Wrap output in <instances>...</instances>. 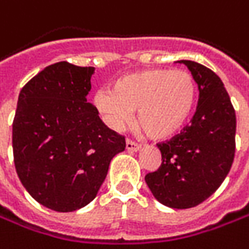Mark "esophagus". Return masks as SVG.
Wrapping results in <instances>:
<instances>
[{
	"label": "esophagus",
	"instance_id": "esophagus-1",
	"mask_svg": "<svg viewBox=\"0 0 249 249\" xmlns=\"http://www.w3.org/2000/svg\"><path fill=\"white\" fill-rule=\"evenodd\" d=\"M126 148L129 151H139L142 148V145L137 144L136 142H133V140H126Z\"/></svg>",
	"mask_w": 249,
	"mask_h": 249
}]
</instances>
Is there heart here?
I'll return each mask as SVG.
<instances>
[{
    "mask_svg": "<svg viewBox=\"0 0 249 249\" xmlns=\"http://www.w3.org/2000/svg\"><path fill=\"white\" fill-rule=\"evenodd\" d=\"M197 102V87L185 70L151 69L123 75L101 89L92 105L106 124L123 129L137 110V123L150 137L169 139L186 124Z\"/></svg>",
    "mask_w": 249,
    "mask_h": 249,
    "instance_id": "b5f03b06",
    "label": "heart"
}]
</instances>
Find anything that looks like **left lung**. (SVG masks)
Returning a JSON list of instances; mask_svg holds the SVG:
<instances>
[{
  "mask_svg": "<svg viewBox=\"0 0 249 249\" xmlns=\"http://www.w3.org/2000/svg\"><path fill=\"white\" fill-rule=\"evenodd\" d=\"M199 88L192 123L165 143L157 144L161 165L145 175L157 200L172 209L205 202L226 179L235 153V110L224 84L205 66L180 60Z\"/></svg>",
  "mask_w": 249,
  "mask_h": 249,
  "instance_id": "left-lung-1",
  "label": "left lung"
}]
</instances>
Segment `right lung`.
<instances>
[{
    "label": "right lung",
    "mask_w": 249,
    "mask_h": 249,
    "mask_svg": "<svg viewBox=\"0 0 249 249\" xmlns=\"http://www.w3.org/2000/svg\"><path fill=\"white\" fill-rule=\"evenodd\" d=\"M93 71L60 61L19 93L12 123L17 174L32 197L54 212L92 202L112 158L126 147L87 102Z\"/></svg>",
    "instance_id": "add662e5"
}]
</instances>
